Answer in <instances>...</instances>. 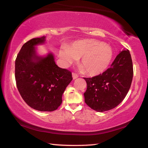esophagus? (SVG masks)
Returning a JSON list of instances; mask_svg holds the SVG:
<instances>
[{
  "instance_id": "34e87169",
  "label": "esophagus",
  "mask_w": 148,
  "mask_h": 148,
  "mask_svg": "<svg viewBox=\"0 0 148 148\" xmlns=\"http://www.w3.org/2000/svg\"><path fill=\"white\" fill-rule=\"evenodd\" d=\"M72 77H73L74 79H76V78H77V77H78V75L76 74V73H74V72H72Z\"/></svg>"
}]
</instances>
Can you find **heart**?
Here are the masks:
<instances>
[{
	"label": "heart",
	"mask_w": 148,
	"mask_h": 148,
	"mask_svg": "<svg viewBox=\"0 0 148 148\" xmlns=\"http://www.w3.org/2000/svg\"><path fill=\"white\" fill-rule=\"evenodd\" d=\"M113 55L109 45L95 39L74 41L59 51L65 66H70L80 58V70L91 76L103 73L111 63Z\"/></svg>",
	"instance_id": "1"
}]
</instances>
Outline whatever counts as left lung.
Returning <instances> with one entry per match:
<instances>
[{"instance_id": "obj_1", "label": "left lung", "mask_w": 148, "mask_h": 148, "mask_svg": "<svg viewBox=\"0 0 148 148\" xmlns=\"http://www.w3.org/2000/svg\"><path fill=\"white\" fill-rule=\"evenodd\" d=\"M133 66L128 49L117 55L111 66L98 76L84 77L87 82L85 102L97 112H105L119 105L131 87Z\"/></svg>"}]
</instances>
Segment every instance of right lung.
<instances>
[{
    "mask_svg": "<svg viewBox=\"0 0 148 148\" xmlns=\"http://www.w3.org/2000/svg\"><path fill=\"white\" fill-rule=\"evenodd\" d=\"M46 36L25 43L15 62L16 86L24 101L41 112H52L62 103V95L72 80L69 70L56 64L52 53L37 56L35 46L44 44Z\"/></svg>",
    "mask_w": 148,
    "mask_h": 148,
    "instance_id": "1",
    "label": "right lung"
}]
</instances>
